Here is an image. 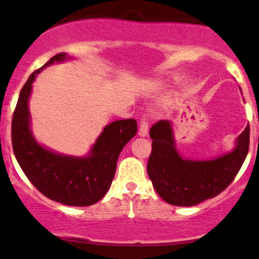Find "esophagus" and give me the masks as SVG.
<instances>
[{"label":"esophagus","mask_w":259,"mask_h":259,"mask_svg":"<svg viewBox=\"0 0 259 259\" xmlns=\"http://www.w3.org/2000/svg\"><path fill=\"white\" fill-rule=\"evenodd\" d=\"M148 134V121L146 117H141L140 120V129H139V135L140 136H147Z\"/></svg>","instance_id":"1"}]
</instances>
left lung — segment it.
<instances>
[{
	"label": "left lung",
	"instance_id": "1",
	"mask_svg": "<svg viewBox=\"0 0 259 259\" xmlns=\"http://www.w3.org/2000/svg\"><path fill=\"white\" fill-rule=\"evenodd\" d=\"M152 151L147 173L157 194L173 206L191 207L218 196L233 183L249 147V125L237 138L230 153L213 160L184 159L175 148L170 121L151 126Z\"/></svg>",
	"mask_w": 259,
	"mask_h": 259
}]
</instances>
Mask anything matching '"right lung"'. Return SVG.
I'll list each match as a JSON object with an SVG mask.
<instances>
[{"instance_id": "add662e5", "label": "right lung", "mask_w": 259, "mask_h": 259, "mask_svg": "<svg viewBox=\"0 0 259 259\" xmlns=\"http://www.w3.org/2000/svg\"><path fill=\"white\" fill-rule=\"evenodd\" d=\"M65 58V53L53 56L26 80L12 118V146L20 168L41 194L67 206H91L108 191L119 153L136 135L138 123L135 119H123L107 125L85 158L62 156L40 146L29 126L31 84L46 65Z\"/></svg>"}]
</instances>
